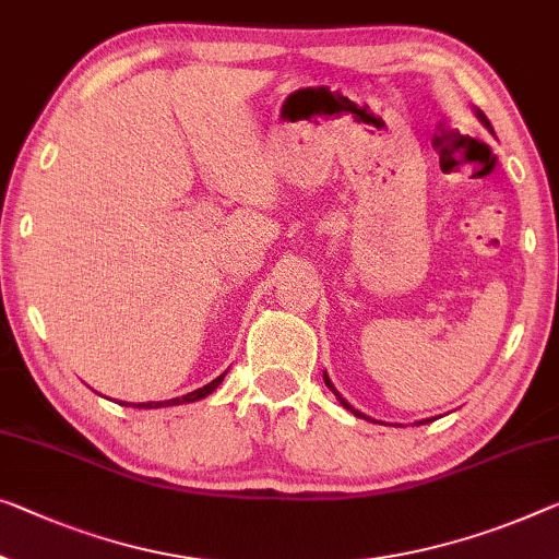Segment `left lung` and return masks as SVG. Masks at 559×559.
<instances>
[{"mask_svg":"<svg viewBox=\"0 0 559 559\" xmlns=\"http://www.w3.org/2000/svg\"><path fill=\"white\" fill-rule=\"evenodd\" d=\"M477 117H479V119H483V124H487V127H489V122H487V117L483 115V111H477ZM324 382H328V388H330V390H332V392H334V394H337V397H340V392L332 388V382H330V377H328V374H324ZM340 402H342V405H345V407H347L349 412H355V415H357V417H365V415H362V412H357L355 407H349V405H347V402H345V400H342V397H340Z\"/></svg>","mask_w":559,"mask_h":559,"instance_id":"left-lung-1","label":"left lung"}]
</instances>
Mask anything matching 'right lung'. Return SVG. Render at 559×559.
<instances>
[{
	"instance_id": "1",
	"label": "right lung",
	"mask_w": 559,
	"mask_h": 559,
	"mask_svg": "<svg viewBox=\"0 0 559 559\" xmlns=\"http://www.w3.org/2000/svg\"><path fill=\"white\" fill-rule=\"evenodd\" d=\"M225 380V374H219L217 380H212L210 384H204V388H200V390H194V392H190V394H185V397H175V400H167V402H147V405H136V407H169V405H182V402H194V400H202V397H207L210 392H214L219 388V382Z\"/></svg>"
}]
</instances>
